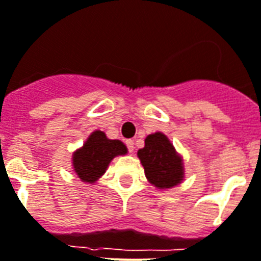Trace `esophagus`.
<instances>
[{
  "label": "esophagus",
  "mask_w": 261,
  "mask_h": 261,
  "mask_svg": "<svg viewBox=\"0 0 261 261\" xmlns=\"http://www.w3.org/2000/svg\"><path fill=\"white\" fill-rule=\"evenodd\" d=\"M126 146H127V148H128V151H130V152H133V151H134V141H131V139H128V141H126Z\"/></svg>",
  "instance_id": "esophagus-1"
}]
</instances>
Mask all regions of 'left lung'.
Instances as JSON below:
<instances>
[{"instance_id": "obj_1", "label": "left lung", "mask_w": 261, "mask_h": 261, "mask_svg": "<svg viewBox=\"0 0 261 261\" xmlns=\"http://www.w3.org/2000/svg\"><path fill=\"white\" fill-rule=\"evenodd\" d=\"M138 158L147 180L156 188H172L185 178L183 159L162 133L150 134L144 139V147L138 150Z\"/></svg>"}]
</instances>
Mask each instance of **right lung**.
Listing matches in <instances>:
<instances>
[{"mask_svg": "<svg viewBox=\"0 0 261 261\" xmlns=\"http://www.w3.org/2000/svg\"><path fill=\"white\" fill-rule=\"evenodd\" d=\"M126 154L123 142L109 139L103 131L95 130L73 154V170L81 180L93 185L106 172L114 158Z\"/></svg>", "mask_w": 261, "mask_h": 261, "instance_id": "add662e5", "label": "right lung"}]
</instances>
